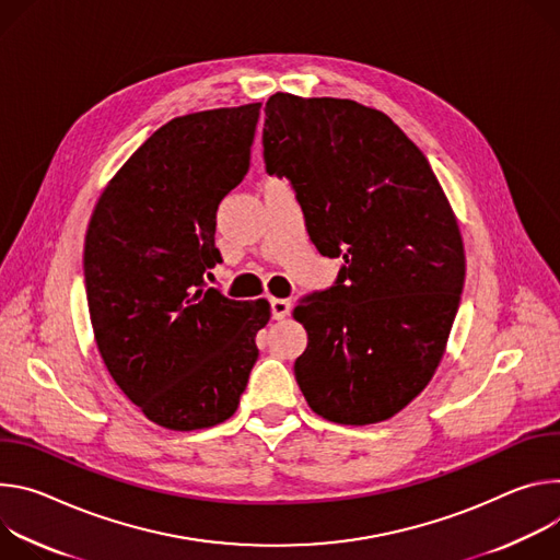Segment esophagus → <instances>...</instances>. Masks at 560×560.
Instances as JSON below:
<instances>
[{
  "label": "esophagus",
  "mask_w": 560,
  "mask_h": 560,
  "mask_svg": "<svg viewBox=\"0 0 560 560\" xmlns=\"http://www.w3.org/2000/svg\"><path fill=\"white\" fill-rule=\"evenodd\" d=\"M289 312H291V304H289L287 300H282V298H271V316H273V320L287 318Z\"/></svg>",
  "instance_id": "obj_1"
}]
</instances>
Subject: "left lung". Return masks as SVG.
<instances>
[{"label":"left lung","instance_id":"8db88e82","mask_svg":"<svg viewBox=\"0 0 560 560\" xmlns=\"http://www.w3.org/2000/svg\"><path fill=\"white\" fill-rule=\"evenodd\" d=\"M265 115L267 173L291 182L318 252L345 260L334 287L293 308L306 329L300 392L338 424L387 420L443 360L465 284L456 215L385 113L276 93Z\"/></svg>","mask_w":560,"mask_h":560}]
</instances>
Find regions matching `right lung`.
<instances>
[{"mask_svg":"<svg viewBox=\"0 0 560 560\" xmlns=\"http://www.w3.org/2000/svg\"><path fill=\"white\" fill-rule=\"evenodd\" d=\"M260 102L175 117L113 175L84 242V284L100 355L155 424L224 422L258 360L267 300L207 287L222 262L215 213L248 171Z\"/></svg>","mask_w":560,"mask_h":560,"instance_id":"obj_1","label":"right lung"}]
</instances>
